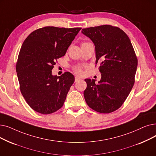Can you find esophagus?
Wrapping results in <instances>:
<instances>
[{
  "mask_svg": "<svg viewBox=\"0 0 156 156\" xmlns=\"http://www.w3.org/2000/svg\"><path fill=\"white\" fill-rule=\"evenodd\" d=\"M81 79L79 78V77H78V76H76L75 77V82H78V81H80Z\"/></svg>",
  "mask_w": 156,
  "mask_h": 156,
  "instance_id": "34e87169",
  "label": "esophagus"
}]
</instances>
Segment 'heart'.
Instances as JSON below:
<instances>
[{"mask_svg":"<svg viewBox=\"0 0 156 156\" xmlns=\"http://www.w3.org/2000/svg\"><path fill=\"white\" fill-rule=\"evenodd\" d=\"M74 71H75L77 74H81L82 73V67L81 66H75L74 67Z\"/></svg>","mask_w":156,"mask_h":156,"instance_id":"obj_1","label":"heart"}]
</instances>
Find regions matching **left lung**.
I'll use <instances>...</instances> for the list:
<instances>
[{"label": "left lung", "instance_id": "obj_1", "mask_svg": "<svg viewBox=\"0 0 156 156\" xmlns=\"http://www.w3.org/2000/svg\"><path fill=\"white\" fill-rule=\"evenodd\" d=\"M82 32L95 45L96 64H100L101 78L85 79L83 94L87 104L102 113L122 105L134 83L138 59L131 41L120 28L110 25L83 29Z\"/></svg>", "mask_w": 156, "mask_h": 156}]
</instances>
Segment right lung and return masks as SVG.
I'll use <instances>...</instances> for the list:
<instances>
[{
	"mask_svg": "<svg viewBox=\"0 0 156 156\" xmlns=\"http://www.w3.org/2000/svg\"><path fill=\"white\" fill-rule=\"evenodd\" d=\"M81 29L44 27L25 39L16 71L20 91L34 111L50 114L63 106L74 77L69 72L53 76L51 70L56 60L65 55Z\"/></svg>",
	"mask_w": 156,
	"mask_h": 156,
	"instance_id": "1",
	"label": "right lung"
}]
</instances>
